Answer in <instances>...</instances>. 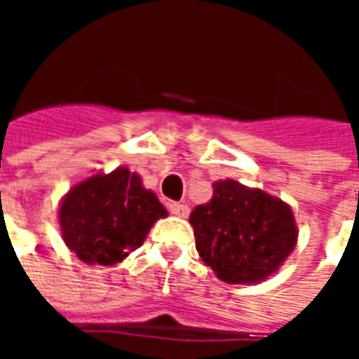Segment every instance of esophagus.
I'll list each match as a JSON object with an SVG mask.
<instances>
[{"label": "esophagus", "mask_w": 359, "mask_h": 359, "mask_svg": "<svg viewBox=\"0 0 359 359\" xmlns=\"http://www.w3.org/2000/svg\"><path fill=\"white\" fill-rule=\"evenodd\" d=\"M169 211H171L172 215H177V217H187L188 213H190V210H188L187 203H180V202H171L169 205Z\"/></svg>", "instance_id": "obj_1"}]
</instances>
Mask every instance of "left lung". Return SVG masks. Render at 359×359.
<instances>
[{"mask_svg": "<svg viewBox=\"0 0 359 359\" xmlns=\"http://www.w3.org/2000/svg\"><path fill=\"white\" fill-rule=\"evenodd\" d=\"M196 250L203 264L231 285L264 280L296 244L290 208L236 180H219L208 203L190 213Z\"/></svg>", "mask_w": 359, "mask_h": 359, "instance_id": "8db88e82", "label": "left lung"}]
</instances>
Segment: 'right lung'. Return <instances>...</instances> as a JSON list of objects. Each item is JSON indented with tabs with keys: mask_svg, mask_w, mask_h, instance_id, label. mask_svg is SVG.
Instances as JSON below:
<instances>
[{
	"mask_svg": "<svg viewBox=\"0 0 359 359\" xmlns=\"http://www.w3.org/2000/svg\"><path fill=\"white\" fill-rule=\"evenodd\" d=\"M167 210L138 175L125 167L74 187L61 203L59 225L67 246L88 265H115L140 248Z\"/></svg>",
	"mask_w": 359,
	"mask_h": 359,
	"instance_id": "add662e5",
	"label": "right lung"
}]
</instances>
